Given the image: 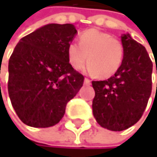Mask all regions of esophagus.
Segmentation results:
<instances>
[{"label": "esophagus", "instance_id": "1", "mask_svg": "<svg viewBox=\"0 0 157 157\" xmlns=\"http://www.w3.org/2000/svg\"><path fill=\"white\" fill-rule=\"evenodd\" d=\"M84 82H85V84H86V85H90V83H91V81H90L89 79H87V78H85Z\"/></svg>", "mask_w": 157, "mask_h": 157}]
</instances>
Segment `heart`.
I'll list each match as a JSON object with an SVG mask.
<instances>
[{"label": "heart", "instance_id": "1", "mask_svg": "<svg viewBox=\"0 0 157 157\" xmlns=\"http://www.w3.org/2000/svg\"><path fill=\"white\" fill-rule=\"evenodd\" d=\"M124 49L121 41L98 29H88L80 35V43L71 42L68 58L76 70L82 69L87 61L86 71L107 78L121 66Z\"/></svg>", "mask_w": 157, "mask_h": 157}]
</instances>
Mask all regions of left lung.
Returning <instances> with one entry per match:
<instances>
[{
  "mask_svg": "<svg viewBox=\"0 0 157 157\" xmlns=\"http://www.w3.org/2000/svg\"><path fill=\"white\" fill-rule=\"evenodd\" d=\"M121 43L120 69L107 80L92 81L94 118L111 131L125 130L140 121L152 93L153 62L146 49L129 34L122 35Z\"/></svg>",
  "mask_w": 157,
  "mask_h": 157,
  "instance_id": "obj_1",
  "label": "left lung"
}]
</instances>
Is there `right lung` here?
Here are the masks:
<instances>
[{
  "label": "right lung",
  "instance_id": "add662e5",
  "mask_svg": "<svg viewBox=\"0 0 157 157\" xmlns=\"http://www.w3.org/2000/svg\"><path fill=\"white\" fill-rule=\"evenodd\" d=\"M77 34L72 24L51 23L22 37L8 63V94L17 117L26 125L46 128L63 118L84 76L68 58Z\"/></svg>",
  "mask_w": 157,
  "mask_h": 157
}]
</instances>
